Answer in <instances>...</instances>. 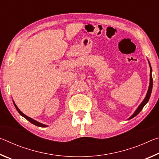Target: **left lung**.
<instances>
[{
    "instance_id": "left-lung-1",
    "label": "left lung",
    "mask_w": 159,
    "mask_h": 159,
    "mask_svg": "<svg viewBox=\"0 0 159 159\" xmlns=\"http://www.w3.org/2000/svg\"><path fill=\"white\" fill-rule=\"evenodd\" d=\"M149 66H150V64H149ZM150 83H149V89H148V91H147V95L146 97H145V98L143 101H142V102L141 103L140 105H139L138 107V108L137 109V110L135 111H134V114L131 116L130 118H129V119H131V118H134V116H136L137 115H138L139 112H140L142 111V109H143V107L145 106V104H146L148 101H149V98L151 96V93H152V87H153V79H152V67H151L150 66Z\"/></svg>"
}]
</instances>
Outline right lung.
Wrapping results in <instances>:
<instances>
[{
    "label": "right lung",
    "mask_w": 159,
    "mask_h": 159,
    "mask_svg": "<svg viewBox=\"0 0 159 159\" xmlns=\"http://www.w3.org/2000/svg\"><path fill=\"white\" fill-rule=\"evenodd\" d=\"M14 105H15V108H16V109L17 110V111L20 113V115H21L23 117H25L26 120H28L29 122H31V123H33V124H34V125H37V126H39V127H43V128H44V127H47V125H44V124H42V123H39V122H38V121H36V120H34V119H32V118H31L30 117H28L27 116H26L25 114H24L22 112H21L20 109H18V107H17V105H16V104H15V102H14Z\"/></svg>",
    "instance_id": "right-lung-1"
}]
</instances>
